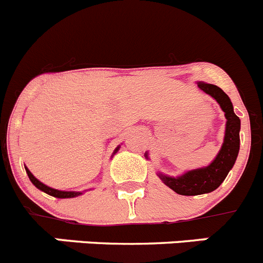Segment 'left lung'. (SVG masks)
Wrapping results in <instances>:
<instances>
[{"label": "left lung", "mask_w": 263, "mask_h": 263, "mask_svg": "<svg viewBox=\"0 0 263 263\" xmlns=\"http://www.w3.org/2000/svg\"><path fill=\"white\" fill-rule=\"evenodd\" d=\"M198 88L206 95H210L219 104L220 109L224 111L226 122L224 141L219 153L209 166L196 170L187 171L180 176H167L159 173L158 176L168 188L183 196H197L209 193L217 190L230 170L234 167L240 149V119L234 112V106L227 95L214 84L200 82ZM148 158V154H145Z\"/></svg>", "instance_id": "8db88e82"}]
</instances>
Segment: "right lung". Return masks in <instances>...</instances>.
I'll use <instances>...</instances> for the list:
<instances>
[{
    "label": "right lung",
    "mask_w": 263,
    "mask_h": 263,
    "mask_svg": "<svg viewBox=\"0 0 263 263\" xmlns=\"http://www.w3.org/2000/svg\"><path fill=\"white\" fill-rule=\"evenodd\" d=\"M119 148H120V146H118V148L115 149L114 153H112V154L117 153L118 149H119ZM26 173H27V175H28L29 180L32 181V184H33V185H35L36 188H39V190L43 191V192L48 193V195L53 196V197H57V198H72V197H76V196L83 195L82 192H71V191H68V192H67V191L54 190V188L48 187V185H45V184H44V183H41L40 180H37V179H36L35 176L32 175V173L27 167H26Z\"/></svg>",
    "instance_id": "obj_1"
}]
</instances>
